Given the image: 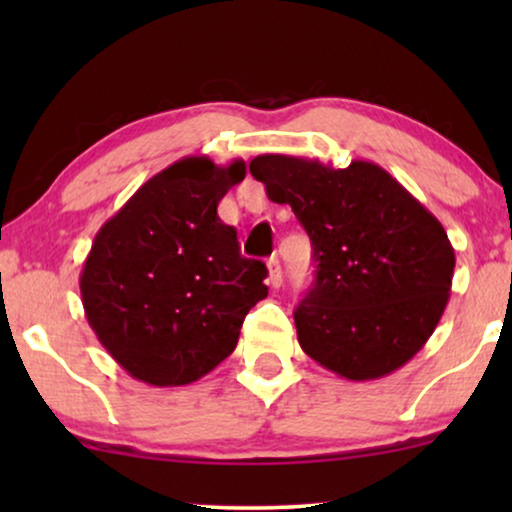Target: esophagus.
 I'll return each mask as SVG.
<instances>
[{"label": "esophagus", "mask_w": 512, "mask_h": 512, "mask_svg": "<svg viewBox=\"0 0 512 512\" xmlns=\"http://www.w3.org/2000/svg\"><path fill=\"white\" fill-rule=\"evenodd\" d=\"M268 282L272 289H279V286H282V263H279L277 256H272L268 261Z\"/></svg>", "instance_id": "obj_1"}]
</instances>
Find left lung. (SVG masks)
<instances>
[{
    "label": "left lung",
    "instance_id": "8db88e82",
    "mask_svg": "<svg viewBox=\"0 0 512 512\" xmlns=\"http://www.w3.org/2000/svg\"><path fill=\"white\" fill-rule=\"evenodd\" d=\"M249 172L310 235L317 270L293 312L303 352L354 382L405 366L450 300L454 249L436 216L368 160L265 153Z\"/></svg>",
    "mask_w": 512,
    "mask_h": 512
}]
</instances>
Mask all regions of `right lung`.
Listing matches in <instances>:
<instances>
[{"mask_svg":"<svg viewBox=\"0 0 512 512\" xmlns=\"http://www.w3.org/2000/svg\"><path fill=\"white\" fill-rule=\"evenodd\" d=\"M247 174L188 156L151 177L97 230L81 270L90 328L123 370L181 387L233 354L242 321L268 296V268L244 258L216 214Z\"/></svg>","mask_w":512,"mask_h":512,"instance_id":"add662e5","label":"right lung"}]
</instances>
